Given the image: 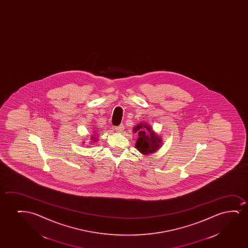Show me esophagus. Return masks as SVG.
<instances>
[{"label":"esophagus","instance_id":"esophagus-1","mask_svg":"<svg viewBox=\"0 0 248 248\" xmlns=\"http://www.w3.org/2000/svg\"><path fill=\"white\" fill-rule=\"evenodd\" d=\"M124 129V124H120V125L118 126V127H116L115 130L118 133L123 132V130Z\"/></svg>","mask_w":248,"mask_h":248}]
</instances>
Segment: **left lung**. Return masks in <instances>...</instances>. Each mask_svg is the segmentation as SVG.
I'll use <instances>...</instances> for the list:
<instances>
[{
	"label": "left lung",
	"mask_w": 248,
	"mask_h": 248,
	"mask_svg": "<svg viewBox=\"0 0 248 248\" xmlns=\"http://www.w3.org/2000/svg\"><path fill=\"white\" fill-rule=\"evenodd\" d=\"M134 132L138 134V139L136 140V149L140 153L147 156L149 154L156 153L162 146V137L153 130L149 124L140 122L134 127Z\"/></svg>",
	"instance_id": "left-lung-1"
}]
</instances>
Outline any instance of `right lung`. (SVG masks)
I'll return each mask as SVG.
<instances>
[{"mask_svg":"<svg viewBox=\"0 0 248 248\" xmlns=\"http://www.w3.org/2000/svg\"><path fill=\"white\" fill-rule=\"evenodd\" d=\"M96 133H97L96 132V130H94L93 133H92V135L91 136V138H90V140H91L92 141H90V142L95 143L97 140H98V138H97L98 136L96 135ZM82 142L85 143V141H82ZM92 143H91V144H92ZM89 147H91V146H89Z\"/></svg>","mask_w":248,"mask_h":248,"instance_id":"add662e5","label":"right lung"}]
</instances>
